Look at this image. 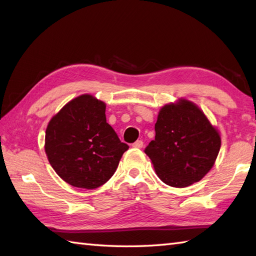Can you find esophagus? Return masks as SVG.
Wrapping results in <instances>:
<instances>
[{"label": "esophagus", "instance_id": "esophagus-1", "mask_svg": "<svg viewBox=\"0 0 256 256\" xmlns=\"http://www.w3.org/2000/svg\"><path fill=\"white\" fill-rule=\"evenodd\" d=\"M132 146H133V148H143V140H136V142H135V143H133Z\"/></svg>", "mask_w": 256, "mask_h": 256}]
</instances>
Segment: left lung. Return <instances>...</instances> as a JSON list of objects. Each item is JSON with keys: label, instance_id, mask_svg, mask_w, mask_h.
<instances>
[{"label": "left lung", "instance_id": "obj_1", "mask_svg": "<svg viewBox=\"0 0 256 256\" xmlns=\"http://www.w3.org/2000/svg\"><path fill=\"white\" fill-rule=\"evenodd\" d=\"M155 140L145 153L168 186L184 188L201 180L219 154L221 138L204 113L186 99L160 108Z\"/></svg>", "mask_w": 256, "mask_h": 256}]
</instances>
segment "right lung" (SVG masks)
<instances>
[{
  "label": "right lung",
  "instance_id": "1",
  "mask_svg": "<svg viewBox=\"0 0 256 256\" xmlns=\"http://www.w3.org/2000/svg\"><path fill=\"white\" fill-rule=\"evenodd\" d=\"M128 150L106 123V103L90 94L68 102L46 128L47 158L57 175L74 187L102 186Z\"/></svg>",
  "mask_w": 256,
  "mask_h": 256
}]
</instances>
